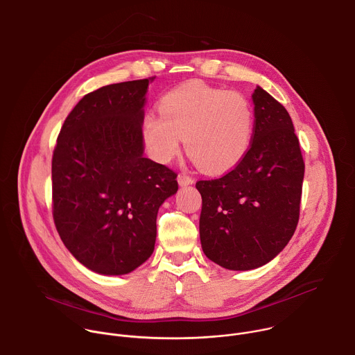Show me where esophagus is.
Returning <instances> with one entry per match:
<instances>
[{"instance_id":"esophagus-1","label":"esophagus","mask_w":355,"mask_h":355,"mask_svg":"<svg viewBox=\"0 0 355 355\" xmlns=\"http://www.w3.org/2000/svg\"><path fill=\"white\" fill-rule=\"evenodd\" d=\"M178 184H180L181 187H187V185L193 184V180H192L189 175L181 173V174H178Z\"/></svg>"}]
</instances>
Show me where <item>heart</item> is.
Segmentation results:
<instances>
[{
  "label": "heart",
  "instance_id": "heart-1",
  "mask_svg": "<svg viewBox=\"0 0 355 355\" xmlns=\"http://www.w3.org/2000/svg\"><path fill=\"white\" fill-rule=\"evenodd\" d=\"M160 115L148 114L143 139L156 160L168 163L180 151L181 139L195 164L205 173L222 174L236 167L251 144L254 112L237 91L188 83L159 104Z\"/></svg>",
  "mask_w": 355,
  "mask_h": 355
}]
</instances>
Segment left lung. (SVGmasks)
Segmentation results:
<instances>
[{"mask_svg": "<svg viewBox=\"0 0 355 355\" xmlns=\"http://www.w3.org/2000/svg\"><path fill=\"white\" fill-rule=\"evenodd\" d=\"M252 103L254 129L243 160L219 178L196 182L202 250L234 271L267 264L288 244L299 220L305 174L288 111L261 87Z\"/></svg>", "mask_w": 355, "mask_h": 355, "instance_id": "obj_1", "label": "left lung"}]
</instances>
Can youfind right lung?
Listing matches in <instances>:
<instances>
[{
	"label": "right lung",
	"instance_id": "right-lung-1",
	"mask_svg": "<svg viewBox=\"0 0 355 355\" xmlns=\"http://www.w3.org/2000/svg\"><path fill=\"white\" fill-rule=\"evenodd\" d=\"M155 77L101 87L66 118L52 157V212L71 254L122 275L155 250L160 205L177 173L143 157V105Z\"/></svg>",
	"mask_w": 355,
	"mask_h": 355
}]
</instances>
